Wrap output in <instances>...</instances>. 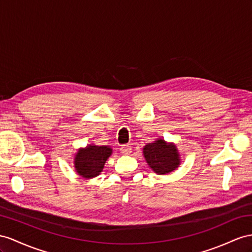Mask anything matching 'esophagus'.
Segmentation results:
<instances>
[{
  "mask_svg": "<svg viewBox=\"0 0 252 252\" xmlns=\"http://www.w3.org/2000/svg\"><path fill=\"white\" fill-rule=\"evenodd\" d=\"M120 152L125 156H128L132 152V147L130 145H125L120 148Z\"/></svg>",
  "mask_w": 252,
  "mask_h": 252,
  "instance_id": "obj_1",
  "label": "esophagus"
}]
</instances>
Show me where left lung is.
<instances>
[{"label": "left lung", "instance_id": "obj_1", "mask_svg": "<svg viewBox=\"0 0 252 252\" xmlns=\"http://www.w3.org/2000/svg\"><path fill=\"white\" fill-rule=\"evenodd\" d=\"M143 154L148 166L158 175H168L181 164V156L175 143H167L163 138L147 144Z\"/></svg>", "mask_w": 252, "mask_h": 252}]
</instances>
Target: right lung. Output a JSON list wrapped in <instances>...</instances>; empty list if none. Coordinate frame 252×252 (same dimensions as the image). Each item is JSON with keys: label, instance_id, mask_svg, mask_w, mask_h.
<instances>
[{"label": "right lung", "instance_id": "obj_1", "mask_svg": "<svg viewBox=\"0 0 252 252\" xmlns=\"http://www.w3.org/2000/svg\"><path fill=\"white\" fill-rule=\"evenodd\" d=\"M112 153L113 149L109 146L89 144L86 147L80 148L73 158V166L76 173L84 179L98 177Z\"/></svg>", "mask_w": 252, "mask_h": 252}]
</instances>
